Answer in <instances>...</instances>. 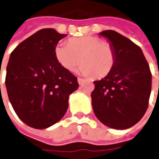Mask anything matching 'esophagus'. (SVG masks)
Listing matches in <instances>:
<instances>
[{
  "mask_svg": "<svg viewBox=\"0 0 159 159\" xmlns=\"http://www.w3.org/2000/svg\"><path fill=\"white\" fill-rule=\"evenodd\" d=\"M78 83L80 84V85H81L82 83L84 82V79H82V78H78Z\"/></svg>",
  "mask_w": 159,
  "mask_h": 159,
  "instance_id": "34e87169",
  "label": "esophagus"
}]
</instances>
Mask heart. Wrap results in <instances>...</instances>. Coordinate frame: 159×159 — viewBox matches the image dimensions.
<instances>
[{"label":"heart","instance_id":"1","mask_svg":"<svg viewBox=\"0 0 159 159\" xmlns=\"http://www.w3.org/2000/svg\"><path fill=\"white\" fill-rule=\"evenodd\" d=\"M56 60L66 70L73 71L81 61L79 73L86 76L104 77L110 73L115 63L112 46L98 37L84 36L60 42L54 48Z\"/></svg>","mask_w":159,"mask_h":159}]
</instances>
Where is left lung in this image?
<instances>
[{
    "mask_svg": "<svg viewBox=\"0 0 159 159\" xmlns=\"http://www.w3.org/2000/svg\"><path fill=\"white\" fill-rule=\"evenodd\" d=\"M115 52L113 67L94 81L92 105L98 119L108 127L124 130L137 124L147 110L152 73L141 48L113 30L99 33Z\"/></svg>",
    "mask_w": 159,
    "mask_h": 159,
    "instance_id": "8db88e82",
    "label": "left lung"
}]
</instances>
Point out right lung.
Masks as SVG:
<instances>
[{
	"label": "right lung",
	"mask_w": 159,
	"mask_h": 159,
	"mask_svg": "<svg viewBox=\"0 0 159 159\" xmlns=\"http://www.w3.org/2000/svg\"><path fill=\"white\" fill-rule=\"evenodd\" d=\"M66 34L44 28L11 52L5 84L11 105L24 123L45 129L61 120L69 95L77 90V78L58 62L54 48Z\"/></svg>",
	"instance_id": "obj_1"
}]
</instances>
